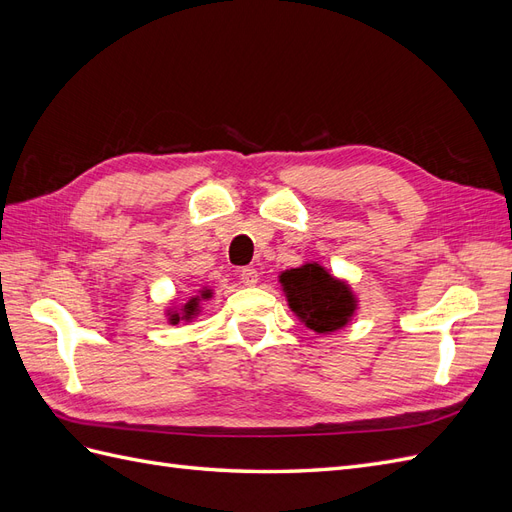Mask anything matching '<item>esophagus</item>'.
<instances>
[{"label": "esophagus", "mask_w": 512, "mask_h": 512, "mask_svg": "<svg viewBox=\"0 0 512 512\" xmlns=\"http://www.w3.org/2000/svg\"><path fill=\"white\" fill-rule=\"evenodd\" d=\"M241 282L245 284V286H256L258 284V271L254 269V267H245V269H241Z\"/></svg>", "instance_id": "obj_1"}]
</instances>
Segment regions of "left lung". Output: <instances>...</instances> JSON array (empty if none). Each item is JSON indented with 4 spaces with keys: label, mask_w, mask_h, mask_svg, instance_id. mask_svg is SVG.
<instances>
[{
    "label": "left lung",
    "mask_w": 512,
    "mask_h": 512,
    "mask_svg": "<svg viewBox=\"0 0 512 512\" xmlns=\"http://www.w3.org/2000/svg\"><path fill=\"white\" fill-rule=\"evenodd\" d=\"M282 292L290 312L316 335L342 331L359 312V299L352 286L329 273L320 262H305L280 273Z\"/></svg>",
    "instance_id": "left-lung-1"
}]
</instances>
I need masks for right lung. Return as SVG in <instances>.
Returning a JSON list of instances; mask_svg holds the SVG:
<instances>
[{
  "label": "right lung",
  "mask_w": 512,
  "mask_h": 512,
  "mask_svg": "<svg viewBox=\"0 0 512 512\" xmlns=\"http://www.w3.org/2000/svg\"><path fill=\"white\" fill-rule=\"evenodd\" d=\"M213 297V290L203 286L196 294L185 301L183 305H177V301L170 303L164 309V316L168 320V324H179V322H192L196 316H200V309H203V303L209 301Z\"/></svg>",
  "instance_id": "1"
}]
</instances>
